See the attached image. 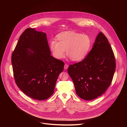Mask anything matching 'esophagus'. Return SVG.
<instances>
[{
    "label": "esophagus",
    "mask_w": 127,
    "mask_h": 127,
    "mask_svg": "<svg viewBox=\"0 0 127 127\" xmlns=\"http://www.w3.org/2000/svg\"><path fill=\"white\" fill-rule=\"evenodd\" d=\"M68 65L67 64H65L64 65V69L67 70V69H68Z\"/></svg>",
    "instance_id": "1"
}]
</instances>
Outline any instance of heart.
I'll use <instances>...</instances> for the list:
<instances>
[{"label":"heart","mask_w":127,"mask_h":127,"mask_svg":"<svg viewBox=\"0 0 127 127\" xmlns=\"http://www.w3.org/2000/svg\"><path fill=\"white\" fill-rule=\"evenodd\" d=\"M58 42L52 40L50 42V48L53 56L56 59H61L65 55L71 60L79 61L83 60L91 47L90 37L86 34H81L73 31H67L57 35Z\"/></svg>","instance_id":"b5f03b06"}]
</instances>
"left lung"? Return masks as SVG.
Returning <instances> with one entry per match:
<instances>
[{
    "label": "left lung",
    "instance_id": "left-lung-1",
    "mask_svg": "<svg viewBox=\"0 0 127 127\" xmlns=\"http://www.w3.org/2000/svg\"><path fill=\"white\" fill-rule=\"evenodd\" d=\"M116 61L112 47L101 32L92 50L81 62L70 65L68 72L81 98L91 100L105 93L112 82Z\"/></svg>",
    "mask_w": 127,
    "mask_h": 127
}]
</instances>
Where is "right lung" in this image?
Masks as SVG:
<instances>
[{"instance_id":"obj_1","label":"right lung","mask_w":127,"mask_h":127,"mask_svg":"<svg viewBox=\"0 0 127 127\" xmlns=\"http://www.w3.org/2000/svg\"><path fill=\"white\" fill-rule=\"evenodd\" d=\"M11 63L15 83L28 96L45 100L54 93L63 61L51 55L47 34L35 29H26L12 53Z\"/></svg>"}]
</instances>
